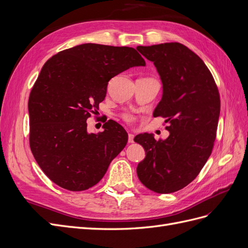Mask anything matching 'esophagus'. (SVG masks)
I'll return each mask as SVG.
<instances>
[{
  "instance_id": "1",
  "label": "esophagus",
  "mask_w": 248,
  "mask_h": 248,
  "mask_svg": "<svg viewBox=\"0 0 248 248\" xmlns=\"http://www.w3.org/2000/svg\"><path fill=\"white\" fill-rule=\"evenodd\" d=\"M133 138H134V136L132 133H128V142H133Z\"/></svg>"
}]
</instances>
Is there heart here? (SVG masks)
I'll return each instance as SVG.
<instances>
[{
	"label": "heart",
	"mask_w": 248,
	"mask_h": 248,
	"mask_svg": "<svg viewBox=\"0 0 248 248\" xmlns=\"http://www.w3.org/2000/svg\"><path fill=\"white\" fill-rule=\"evenodd\" d=\"M123 119H124L125 122L129 123V124H133L134 122L137 121V117L134 116V115H132V114H130V112H127V114H124L123 115Z\"/></svg>",
	"instance_id": "1"
}]
</instances>
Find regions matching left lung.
<instances>
[{
  "mask_svg": "<svg viewBox=\"0 0 248 248\" xmlns=\"http://www.w3.org/2000/svg\"><path fill=\"white\" fill-rule=\"evenodd\" d=\"M152 61L163 84L154 117L166 119L167 140L138 134L145 149L137 168L140 181L157 193H171L192 182L212 153L220 111L218 88L202 60L179 42L138 46Z\"/></svg>",
  "mask_w": 248,
  "mask_h": 248,
  "instance_id": "obj_1",
  "label": "left lung"
}]
</instances>
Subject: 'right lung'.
Here are the masks:
<instances>
[{"label": "right lung", "instance_id": "add662e5", "mask_svg": "<svg viewBox=\"0 0 248 248\" xmlns=\"http://www.w3.org/2000/svg\"><path fill=\"white\" fill-rule=\"evenodd\" d=\"M145 65L136 48L96 43L64 49L43 65L29 97V141L35 160L55 184L81 191L103 178L128 134L112 120L98 134L88 133L87 119L106 98L111 78Z\"/></svg>", "mask_w": 248, "mask_h": 248}]
</instances>
